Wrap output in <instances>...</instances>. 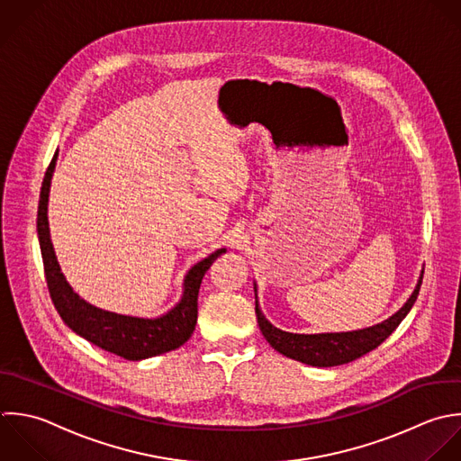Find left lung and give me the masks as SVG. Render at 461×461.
I'll use <instances>...</instances> for the list:
<instances>
[{"mask_svg":"<svg viewBox=\"0 0 461 461\" xmlns=\"http://www.w3.org/2000/svg\"><path fill=\"white\" fill-rule=\"evenodd\" d=\"M424 271L420 273V278L417 282L415 291L408 298V302L388 320L368 327L361 330L352 332H325V334H293L276 329L271 325L266 316L260 311L258 296H257V284H253L255 289V312L258 320L260 332L267 339V343L280 352L282 356L300 361L303 365L318 366V368H329V366H339L347 365L350 361L359 359L361 356L372 352L377 348L408 316L413 303L417 302L420 285H422Z\"/></svg>","mask_w":461,"mask_h":461,"instance_id":"1","label":"left lung"}]
</instances>
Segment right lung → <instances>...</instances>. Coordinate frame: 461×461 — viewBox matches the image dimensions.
I'll use <instances>...</instances> for the list:
<instances>
[{"instance_id":"right-lung-1","label":"right lung","mask_w":461,"mask_h":461,"mask_svg":"<svg viewBox=\"0 0 461 461\" xmlns=\"http://www.w3.org/2000/svg\"><path fill=\"white\" fill-rule=\"evenodd\" d=\"M57 156L59 150L53 154V159L44 174L41 186L37 208V237L48 291L59 316L75 334H78L86 341L127 361H141L179 348L190 339L197 323V294L203 276L210 269L213 260L226 253V249H217L195 266H192L183 280L181 300L170 311L158 318L125 316L91 305L89 302L80 298L68 284L66 276L60 271L50 239L48 197Z\"/></svg>"}]
</instances>
